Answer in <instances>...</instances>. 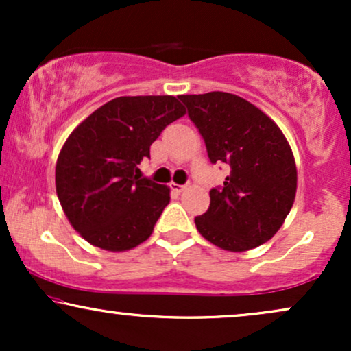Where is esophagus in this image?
<instances>
[{"label":"esophagus","mask_w":351,"mask_h":351,"mask_svg":"<svg viewBox=\"0 0 351 351\" xmlns=\"http://www.w3.org/2000/svg\"><path fill=\"white\" fill-rule=\"evenodd\" d=\"M184 188H186V186H184V184H176V183H171V189H173V191H175V193H181V191H183Z\"/></svg>","instance_id":"obj_1"}]
</instances>
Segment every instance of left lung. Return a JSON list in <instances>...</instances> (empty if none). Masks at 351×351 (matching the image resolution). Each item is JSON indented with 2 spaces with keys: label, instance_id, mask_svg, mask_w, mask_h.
<instances>
[{
  "label": "left lung",
  "instance_id": "1",
  "mask_svg": "<svg viewBox=\"0 0 351 351\" xmlns=\"http://www.w3.org/2000/svg\"><path fill=\"white\" fill-rule=\"evenodd\" d=\"M206 143L211 163L229 165L224 186L209 191L208 211L195 217L209 243L243 252L267 243L291 211L297 168L287 138L261 108L239 95H181Z\"/></svg>",
  "mask_w": 351,
  "mask_h": 351
}]
</instances>
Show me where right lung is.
Returning a JSON list of instances; mask_svg holds the SVG:
<instances>
[{
	"mask_svg": "<svg viewBox=\"0 0 351 351\" xmlns=\"http://www.w3.org/2000/svg\"><path fill=\"white\" fill-rule=\"evenodd\" d=\"M186 114L173 95L117 97L74 128L56 165V191L72 228L112 252L147 241L170 188L140 178L138 165L167 125Z\"/></svg>",
	"mask_w": 351,
	"mask_h": 351,
	"instance_id": "obj_1",
	"label": "right lung"
}]
</instances>
